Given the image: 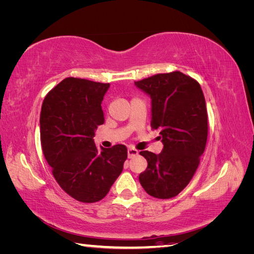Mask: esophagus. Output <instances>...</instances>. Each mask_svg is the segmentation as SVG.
I'll use <instances>...</instances> for the list:
<instances>
[{"label": "esophagus", "instance_id": "esophagus-1", "mask_svg": "<svg viewBox=\"0 0 254 254\" xmlns=\"http://www.w3.org/2000/svg\"><path fill=\"white\" fill-rule=\"evenodd\" d=\"M137 153H139V151H137L135 148H133V147L128 148V158H132V157L136 156Z\"/></svg>", "mask_w": 254, "mask_h": 254}]
</instances>
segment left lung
Returning <instances> with one entry per match:
<instances>
[{"mask_svg":"<svg viewBox=\"0 0 254 254\" xmlns=\"http://www.w3.org/2000/svg\"><path fill=\"white\" fill-rule=\"evenodd\" d=\"M151 98L152 129L160 131L159 155L143 150L147 168L139 180L148 195L168 199L178 195L195 175L207 139V112L200 84L179 71L134 81Z\"/></svg>","mask_w":254,"mask_h":254,"instance_id":"obj_1","label":"left lung"}]
</instances>
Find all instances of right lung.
Here are the masks:
<instances>
[{"label":"right lung","mask_w":254,"mask_h":254,"mask_svg":"<svg viewBox=\"0 0 254 254\" xmlns=\"http://www.w3.org/2000/svg\"><path fill=\"white\" fill-rule=\"evenodd\" d=\"M110 84L67 77L45 96L40 114L44 157L67 195L84 203L102 200L123 171L127 147L97 149L93 137L104 124L102 102Z\"/></svg>","instance_id":"add662e5"}]
</instances>
